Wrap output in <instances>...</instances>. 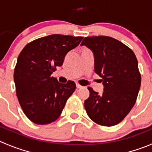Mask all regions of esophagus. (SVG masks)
<instances>
[{
    "label": "esophagus",
    "mask_w": 152,
    "mask_h": 152,
    "mask_svg": "<svg viewBox=\"0 0 152 152\" xmlns=\"http://www.w3.org/2000/svg\"><path fill=\"white\" fill-rule=\"evenodd\" d=\"M76 86H77V89H80V88L82 87V86H80V85L79 84V83H76Z\"/></svg>",
    "instance_id": "esophagus-1"
}]
</instances>
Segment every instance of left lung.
Masks as SVG:
<instances>
[{
  "instance_id": "obj_1",
  "label": "left lung",
  "mask_w": 152,
  "mask_h": 152,
  "mask_svg": "<svg viewBox=\"0 0 152 152\" xmlns=\"http://www.w3.org/2000/svg\"><path fill=\"white\" fill-rule=\"evenodd\" d=\"M81 45L93 51L95 72L102 77V94L88 87L86 113L98 125L113 126L123 120L135 104L141 75L134 51L120 41L107 37H85Z\"/></svg>"
}]
</instances>
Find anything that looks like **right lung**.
I'll list each match as a JSON object with an SVG mask.
<instances>
[{"label":"right lung","instance_id":"right-lung-1","mask_svg":"<svg viewBox=\"0 0 152 152\" xmlns=\"http://www.w3.org/2000/svg\"><path fill=\"white\" fill-rule=\"evenodd\" d=\"M82 39L53 34L30 42L19 53L14 70L15 91L23 112L31 122L47 125L61 115L76 84L72 80L60 83L51 74Z\"/></svg>","mask_w":152,"mask_h":152}]
</instances>
